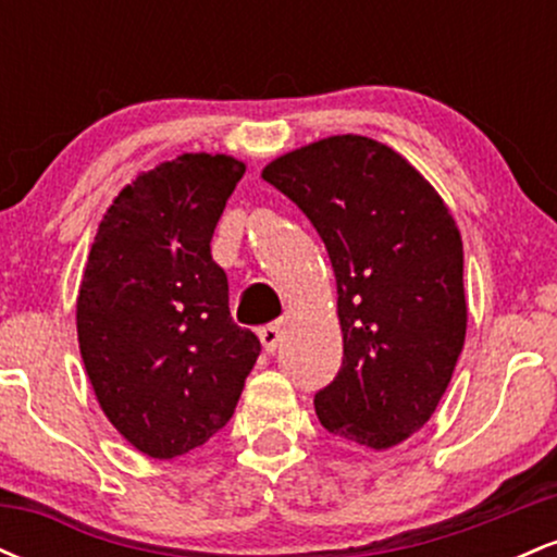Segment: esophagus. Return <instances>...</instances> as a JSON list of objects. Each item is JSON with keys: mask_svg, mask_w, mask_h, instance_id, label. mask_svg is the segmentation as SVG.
Segmentation results:
<instances>
[{"mask_svg": "<svg viewBox=\"0 0 557 557\" xmlns=\"http://www.w3.org/2000/svg\"><path fill=\"white\" fill-rule=\"evenodd\" d=\"M259 341H261V345H264L267 354H274L280 341H283V332H280L277 324H267V327L259 330Z\"/></svg>", "mask_w": 557, "mask_h": 557, "instance_id": "1", "label": "esophagus"}]
</instances>
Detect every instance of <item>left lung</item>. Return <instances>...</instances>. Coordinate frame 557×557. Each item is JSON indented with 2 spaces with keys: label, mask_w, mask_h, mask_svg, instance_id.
Wrapping results in <instances>:
<instances>
[{
  "label": "left lung",
  "mask_w": 557,
  "mask_h": 557,
  "mask_svg": "<svg viewBox=\"0 0 557 557\" xmlns=\"http://www.w3.org/2000/svg\"><path fill=\"white\" fill-rule=\"evenodd\" d=\"M311 220L337 283L343 367L314 395L332 434L374 450L430 421L466 341L463 243L445 201L398 151L332 136L261 172Z\"/></svg>",
  "instance_id": "1"
}]
</instances>
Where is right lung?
<instances>
[{
  "mask_svg": "<svg viewBox=\"0 0 557 557\" xmlns=\"http://www.w3.org/2000/svg\"><path fill=\"white\" fill-rule=\"evenodd\" d=\"M246 164L183 154L120 190L78 293V343L101 411L168 461L233 417L261 343L230 317L214 227Z\"/></svg>",
  "mask_w": 557,
  "mask_h": 557,
  "instance_id": "add662e5",
  "label": "right lung"
}]
</instances>
